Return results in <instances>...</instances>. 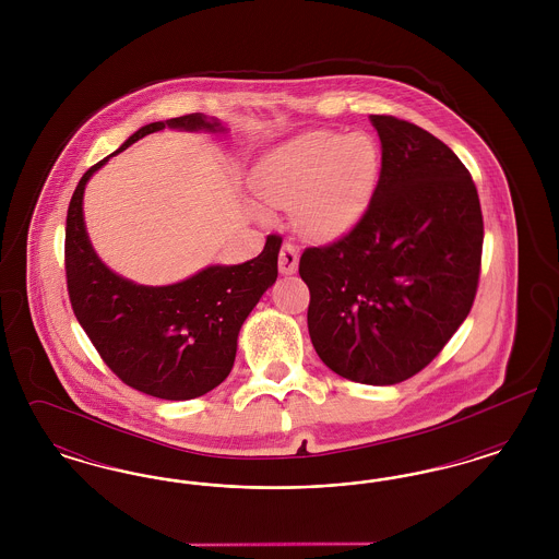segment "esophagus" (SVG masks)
<instances>
[{"label":"esophagus","instance_id":"34e87169","mask_svg":"<svg viewBox=\"0 0 559 559\" xmlns=\"http://www.w3.org/2000/svg\"><path fill=\"white\" fill-rule=\"evenodd\" d=\"M297 266H299V249L292 242H285L278 253V270H281V274L289 276L297 272Z\"/></svg>","mask_w":559,"mask_h":559}]
</instances>
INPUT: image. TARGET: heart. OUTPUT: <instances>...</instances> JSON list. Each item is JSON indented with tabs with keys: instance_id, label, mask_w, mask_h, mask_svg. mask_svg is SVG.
I'll return each mask as SVG.
<instances>
[{
	"instance_id": "obj_1",
	"label": "heart",
	"mask_w": 559,
	"mask_h": 559,
	"mask_svg": "<svg viewBox=\"0 0 559 559\" xmlns=\"http://www.w3.org/2000/svg\"><path fill=\"white\" fill-rule=\"evenodd\" d=\"M381 155L371 135L314 130L272 148L249 185L272 207L292 203L295 226L312 239L347 235L367 212Z\"/></svg>"
}]
</instances>
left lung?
Wrapping results in <instances>:
<instances>
[{"instance_id":"8db88e82","label":"left lung","mask_w":559,"mask_h":559,"mask_svg":"<svg viewBox=\"0 0 559 559\" xmlns=\"http://www.w3.org/2000/svg\"><path fill=\"white\" fill-rule=\"evenodd\" d=\"M381 171L344 239L308 247V331L320 360L349 381L394 385L426 369L467 319L484 222L465 165L436 135L371 115Z\"/></svg>"}]
</instances>
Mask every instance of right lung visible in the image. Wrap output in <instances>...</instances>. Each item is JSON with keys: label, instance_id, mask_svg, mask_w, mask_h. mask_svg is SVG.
<instances>
[{"label": "right lung", "instance_id": "obj_1", "mask_svg": "<svg viewBox=\"0 0 559 559\" xmlns=\"http://www.w3.org/2000/svg\"><path fill=\"white\" fill-rule=\"evenodd\" d=\"M226 132L203 112L155 121L90 167L67 212L64 266L73 312L108 369L133 390L163 400H190L217 388L233 371L240 326L278 276L281 239L235 266L203 267L180 283L148 287L119 276L94 251L83 219L90 178L117 153L160 130Z\"/></svg>", "mask_w": 559, "mask_h": 559}]
</instances>
